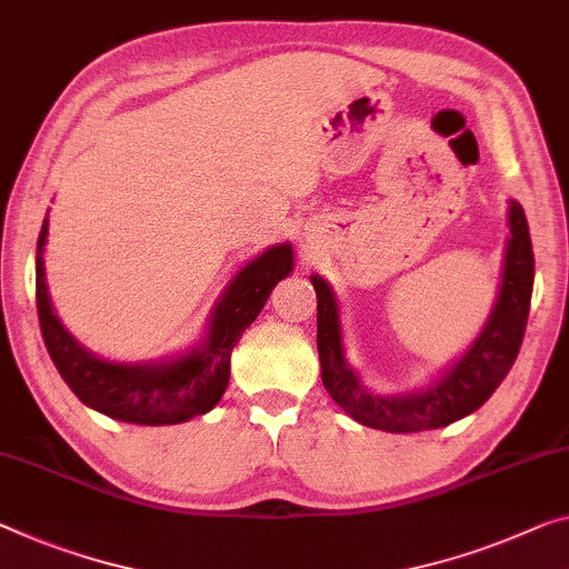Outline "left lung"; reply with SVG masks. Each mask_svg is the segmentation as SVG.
Instances as JSON below:
<instances>
[{
	"label": "left lung",
	"mask_w": 569,
	"mask_h": 569,
	"mask_svg": "<svg viewBox=\"0 0 569 569\" xmlns=\"http://www.w3.org/2000/svg\"><path fill=\"white\" fill-rule=\"evenodd\" d=\"M509 226L511 239L506 247L501 292L491 320L473 348L456 363V369H450L437 387L415 397H376L358 383L343 358L336 297L320 277H312L318 295L322 387L343 412L373 430L422 432L458 422L493 395L519 356L529 318L531 287H535V251H531L527 216L519 203L509 208Z\"/></svg>",
	"instance_id": "1"
}]
</instances>
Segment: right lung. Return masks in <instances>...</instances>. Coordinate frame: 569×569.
Masks as SVG:
<instances>
[{
  "label": "right lung",
  "mask_w": 569,
  "mask_h": 569,
  "mask_svg": "<svg viewBox=\"0 0 569 569\" xmlns=\"http://www.w3.org/2000/svg\"><path fill=\"white\" fill-rule=\"evenodd\" d=\"M46 236L48 218L42 221L34 259V302L42 340L73 395L86 407L121 422L174 425L213 409L229 387L233 346L257 320L279 279L292 272V247L282 243L269 249L231 282L213 312L203 348L162 366L109 363L83 351L52 315L42 269Z\"/></svg>",
  "instance_id": "1"
}]
</instances>
